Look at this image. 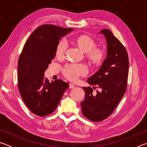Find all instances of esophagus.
<instances>
[{
  "label": "esophagus",
  "mask_w": 147,
  "mask_h": 147,
  "mask_svg": "<svg viewBox=\"0 0 147 147\" xmlns=\"http://www.w3.org/2000/svg\"><path fill=\"white\" fill-rule=\"evenodd\" d=\"M74 88V85L73 84H69V88L70 89H73Z\"/></svg>",
  "instance_id": "obj_1"
}]
</instances>
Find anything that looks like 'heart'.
Here are the masks:
<instances>
[{
  "instance_id": "heart-1",
  "label": "heart",
  "mask_w": 147,
  "mask_h": 147,
  "mask_svg": "<svg viewBox=\"0 0 147 147\" xmlns=\"http://www.w3.org/2000/svg\"><path fill=\"white\" fill-rule=\"evenodd\" d=\"M72 44L80 51L85 54V58L89 64L93 67H98L102 63L105 58V51L100 47H96L94 39L88 35H79L72 39ZM67 46L63 41H59L55 50L56 58H63L65 53ZM86 67L83 65L70 64L63 69V74L71 81H74L79 76L85 75Z\"/></svg>"
}]
</instances>
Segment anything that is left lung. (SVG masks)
<instances>
[{
    "label": "left lung",
    "mask_w": 147,
    "mask_h": 147,
    "mask_svg": "<svg viewBox=\"0 0 147 147\" xmlns=\"http://www.w3.org/2000/svg\"><path fill=\"white\" fill-rule=\"evenodd\" d=\"M99 34L106 38L107 56L88 82L94 89L98 87L100 91L94 93L91 87H84L85 98L81 102L83 115L93 122L108 118L117 106L126 90L129 69L128 53L123 45L108 29L102 30Z\"/></svg>",
    "instance_id": "8db88e82"
}]
</instances>
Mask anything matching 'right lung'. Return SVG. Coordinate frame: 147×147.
<instances>
[{
  "instance_id": "1",
  "label": "right lung",
  "mask_w": 147,
  "mask_h": 147,
  "mask_svg": "<svg viewBox=\"0 0 147 147\" xmlns=\"http://www.w3.org/2000/svg\"><path fill=\"white\" fill-rule=\"evenodd\" d=\"M73 28L43 24L32 32L18 61V87L24 104L32 113L43 117L56 109L69 84L57 80L49 82L45 72L56 56L61 38Z\"/></svg>"
}]
</instances>
